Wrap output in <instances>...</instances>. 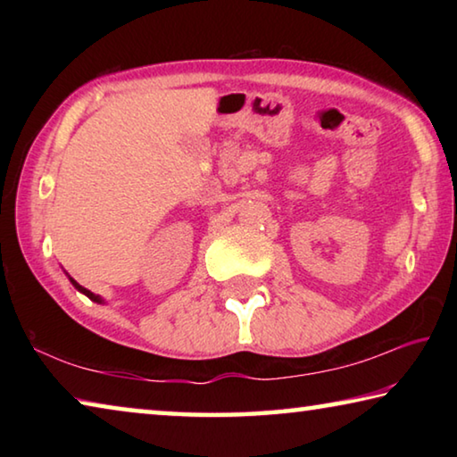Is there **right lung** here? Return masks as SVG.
Listing matches in <instances>:
<instances>
[{"mask_svg":"<svg viewBox=\"0 0 457 457\" xmlns=\"http://www.w3.org/2000/svg\"><path fill=\"white\" fill-rule=\"evenodd\" d=\"M71 280H72V278H71ZM72 284H74V286H76V288H79L80 292H84V294H87V296H88L90 300H95V303H103V300H100V296H96V294H92L90 290H87V288H84V286H80L79 282H74V280H72Z\"/></svg>","mask_w":457,"mask_h":457,"instance_id":"add662e5","label":"right lung"}]
</instances>
